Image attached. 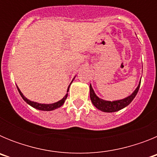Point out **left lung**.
Masks as SVG:
<instances>
[{"label": "left lung", "mask_w": 157, "mask_h": 157, "mask_svg": "<svg viewBox=\"0 0 157 157\" xmlns=\"http://www.w3.org/2000/svg\"><path fill=\"white\" fill-rule=\"evenodd\" d=\"M140 85H141V80L138 84V87L136 88L135 90L132 93V94H130L127 98H125L124 99L118 100V101H105V100L101 99L96 95L94 93V90H93V87L91 84L90 85V100L92 101L93 105L99 110L105 112H115L117 111H120L121 109H124L125 107L129 105L130 102L134 100L135 98V96L137 95L139 90Z\"/></svg>", "instance_id": "8db88e82"}]
</instances>
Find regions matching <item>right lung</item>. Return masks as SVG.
Here are the masks:
<instances>
[{
	"label": "right lung",
	"mask_w": 157,
	"mask_h": 157,
	"mask_svg": "<svg viewBox=\"0 0 157 157\" xmlns=\"http://www.w3.org/2000/svg\"><path fill=\"white\" fill-rule=\"evenodd\" d=\"M74 78H73V80H74ZM73 80H72V82H73ZM71 84L69 85L68 88H67V92H68ZM17 89H18V91H19V94H20V96L22 97V98H23V99L24 100V101H26V102H27L28 105H30V106H32L33 108H34V109H38V110H41V111H52V110H55V109H58V108L61 107L62 105H63L64 101H66L67 98V94L66 95H65L61 100H60V101H57V102H56V103H53V104H40V103H37V102H34V101H30V100H28L27 98H26V97H24V96H23V94H22V92L20 91V90H19V87H18V86H17Z\"/></svg>",
	"instance_id": "add662e5"
}]
</instances>
